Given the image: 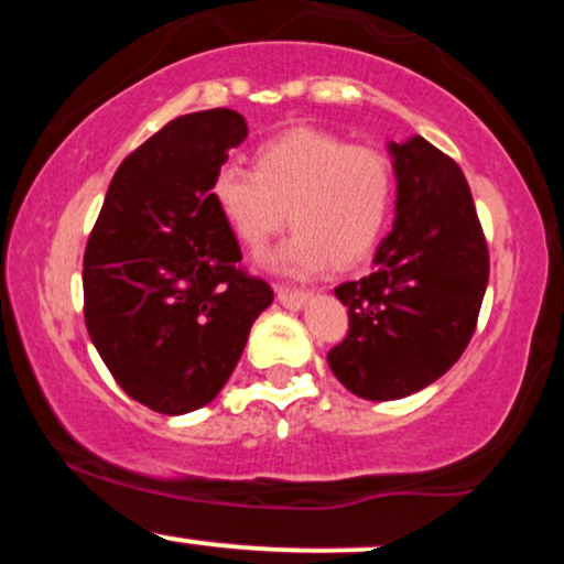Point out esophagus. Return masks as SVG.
<instances>
[{"label": "esophagus", "instance_id": "esophagus-1", "mask_svg": "<svg viewBox=\"0 0 564 564\" xmlns=\"http://www.w3.org/2000/svg\"><path fill=\"white\" fill-rule=\"evenodd\" d=\"M275 296H278V302L289 310H300V307H304V302L310 300L307 291L291 289V286H275Z\"/></svg>", "mask_w": 564, "mask_h": 564}]
</instances>
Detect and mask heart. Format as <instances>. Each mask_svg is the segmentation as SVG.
<instances>
[{"instance_id":"obj_1","label":"heart","mask_w":564,"mask_h":564,"mask_svg":"<svg viewBox=\"0 0 564 564\" xmlns=\"http://www.w3.org/2000/svg\"><path fill=\"white\" fill-rule=\"evenodd\" d=\"M394 187L392 161L377 148L289 129L257 148L251 170L219 166L209 198L249 251H262L286 223L296 228L275 264L304 275L326 262L336 270L364 262L390 223Z\"/></svg>"}]
</instances>
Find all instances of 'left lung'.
Here are the masks:
<instances>
[{
	"label": "left lung",
	"instance_id": "8db88e82",
	"mask_svg": "<svg viewBox=\"0 0 564 564\" xmlns=\"http://www.w3.org/2000/svg\"><path fill=\"white\" fill-rule=\"evenodd\" d=\"M398 217L373 273L339 283L349 328L328 366L349 392L398 400L462 358L488 286V241L462 166L424 138L390 145Z\"/></svg>",
	"mask_w": 564,
	"mask_h": 564
}]
</instances>
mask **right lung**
<instances>
[{"label":"right lung","mask_w":564,"mask_h":564,"mask_svg":"<svg viewBox=\"0 0 564 564\" xmlns=\"http://www.w3.org/2000/svg\"><path fill=\"white\" fill-rule=\"evenodd\" d=\"M243 140L230 108L172 119L121 161L84 249L89 339L121 390L166 416L217 398L273 302L209 198Z\"/></svg>","instance_id":"right-lung-1"}]
</instances>
